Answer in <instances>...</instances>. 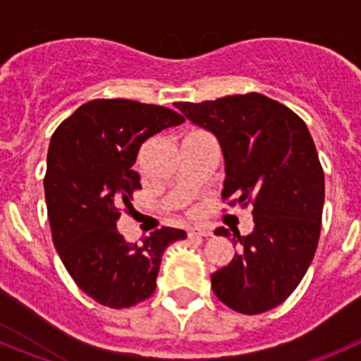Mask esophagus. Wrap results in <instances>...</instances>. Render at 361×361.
<instances>
[{
    "label": "esophagus",
    "instance_id": "obj_1",
    "mask_svg": "<svg viewBox=\"0 0 361 361\" xmlns=\"http://www.w3.org/2000/svg\"><path fill=\"white\" fill-rule=\"evenodd\" d=\"M188 237L195 238V237H212V231L208 228H191L188 231Z\"/></svg>",
    "mask_w": 361,
    "mask_h": 361
}]
</instances>
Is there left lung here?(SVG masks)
Returning <instances> with one entry per match:
<instances>
[{
	"instance_id": "1",
	"label": "left lung",
	"mask_w": 361,
	"mask_h": 361,
	"mask_svg": "<svg viewBox=\"0 0 361 361\" xmlns=\"http://www.w3.org/2000/svg\"><path fill=\"white\" fill-rule=\"evenodd\" d=\"M175 106L216 137L226 166L222 199L253 204V231L233 237L240 250L212 275L213 291L242 314L269 311L304 279L320 238L325 180L311 133L295 111L255 92Z\"/></svg>"
}]
</instances>
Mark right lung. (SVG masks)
<instances>
[{
    "label": "right lung",
    "instance_id": "add662e5",
    "mask_svg": "<svg viewBox=\"0 0 361 361\" xmlns=\"http://www.w3.org/2000/svg\"><path fill=\"white\" fill-rule=\"evenodd\" d=\"M170 108L128 99H95L59 124L50 139L44 199L57 255L82 293L111 309L149 298L162 253L186 231L161 228L126 242L117 231L141 177L132 170L145 141L183 124Z\"/></svg>",
    "mask_w": 361,
    "mask_h": 361
}]
</instances>
